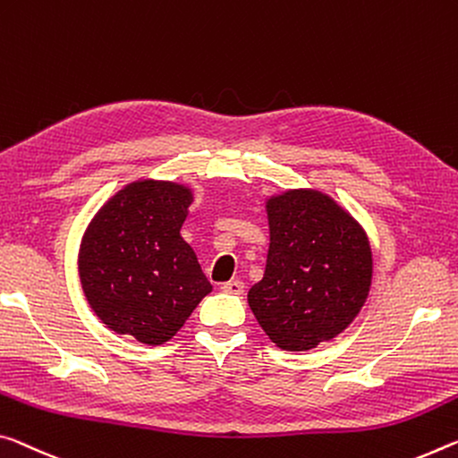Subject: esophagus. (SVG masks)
Instances as JSON below:
<instances>
[{"label": "esophagus", "mask_w": 458, "mask_h": 458, "mask_svg": "<svg viewBox=\"0 0 458 458\" xmlns=\"http://www.w3.org/2000/svg\"><path fill=\"white\" fill-rule=\"evenodd\" d=\"M224 293H232V295H241V293H244V283L242 281H238V279H234V281H228V283H224V285L220 287Z\"/></svg>", "instance_id": "1"}]
</instances>
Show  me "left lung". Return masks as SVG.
<instances>
[{
  "label": "left lung",
  "instance_id": "obj_1",
  "mask_svg": "<svg viewBox=\"0 0 458 458\" xmlns=\"http://www.w3.org/2000/svg\"><path fill=\"white\" fill-rule=\"evenodd\" d=\"M268 252L249 306L283 351H310L346 330L365 306L371 244L330 195L289 190L267 199Z\"/></svg>",
  "mask_w": 458,
  "mask_h": 458
}]
</instances>
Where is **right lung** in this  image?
Returning a JSON list of instances; mask_svg holds the SVG:
<instances>
[{
  "label": "right lung",
  "instance_id": "right-lung-1",
  "mask_svg": "<svg viewBox=\"0 0 458 458\" xmlns=\"http://www.w3.org/2000/svg\"><path fill=\"white\" fill-rule=\"evenodd\" d=\"M190 187L140 179L101 206L79 249V277L91 310L115 334L158 346L212 292L181 236Z\"/></svg>",
  "mask_w": 458,
  "mask_h": 458
}]
</instances>
